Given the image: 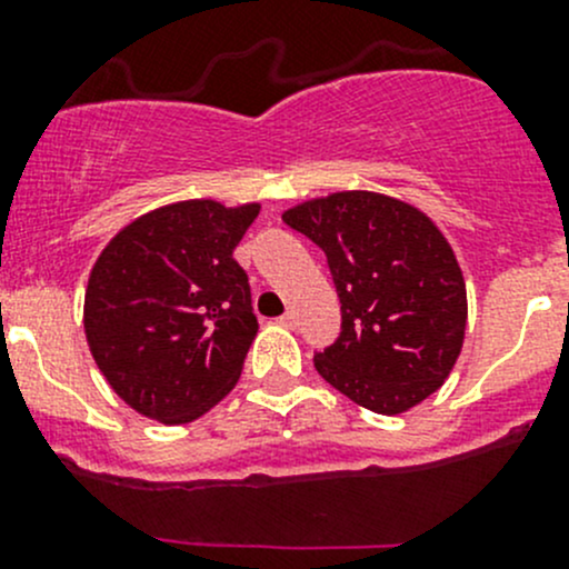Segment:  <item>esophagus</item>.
I'll return each instance as SVG.
<instances>
[{"instance_id":"esophagus-1","label":"esophagus","mask_w":569,"mask_h":569,"mask_svg":"<svg viewBox=\"0 0 569 569\" xmlns=\"http://www.w3.org/2000/svg\"><path fill=\"white\" fill-rule=\"evenodd\" d=\"M280 321V325H283V327H289V330H295V327H297V313H283V317H280L278 319Z\"/></svg>"}]
</instances>
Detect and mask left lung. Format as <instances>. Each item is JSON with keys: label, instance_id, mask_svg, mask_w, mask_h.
Instances as JSON below:
<instances>
[{"label": "left lung", "instance_id": "obj_1", "mask_svg": "<svg viewBox=\"0 0 569 569\" xmlns=\"http://www.w3.org/2000/svg\"><path fill=\"white\" fill-rule=\"evenodd\" d=\"M283 222L325 250L341 336L313 366L380 416L421 405L462 352L468 295L443 231L416 206L366 189L302 200Z\"/></svg>", "mask_w": 569, "mask_h": 569}]
</instances>
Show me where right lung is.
I'll use <instances>...</instances> for the list:
<instances>
[{
	"label": "right lung",
	"instance_id": "obj_1",
	"mask_svg": "<svg viewBox=\"0 0 569 569\" xmlns=\"http://www.w3.org/2000/svg\"><path fill=\"white\" fill-rule=\"evenodd\" d=\"M261 203L178 200L120 228L84 291V336L140 416L189 423L226 399L258 332L233 250Z\"/></svg>",
	"mask_w": 569,
	"mask_h": 569
}]
</instances>
